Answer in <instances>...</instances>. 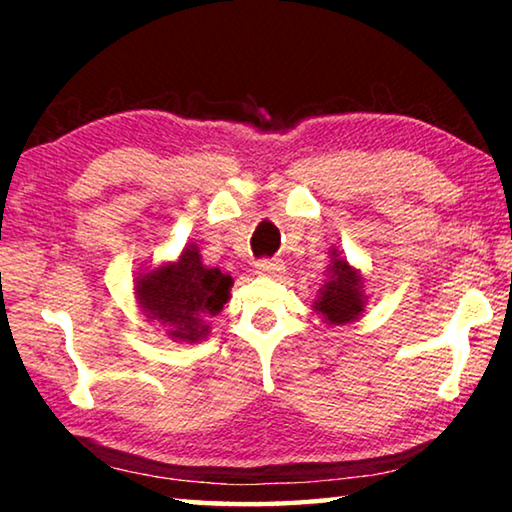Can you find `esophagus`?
<instances>
[{"instance_id":"34e87169","label":"esophagus","mask_w":512,"mask_h":512,"mask_svg":"<svg viewBox=\"0 0 512 512\" xmlns=\"http://www.w3.org/2000/svg\"><path fill=\"white\" fill-rule=\"evenodd\" d=\"M284 268L280 259H259L255 264V273L257 275H277Z\"/></svg>"}]
</instances>
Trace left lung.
<instances>
[{"instance_id": "8db88e82", "label": "left lung", "mask_w": 512, "mask_h": 512, "mask_svg": "<svg viewBox=\"0 0 512 512\" xmlns=\"http://www.w3.org/2000/svg\"><path fill=\"white\" fill-rule=\"evenodd\" d=\"M368 296L363 293V277L348 264V259L332 250V264L327 268V280L318 291L314 309L329 325L352 323L363 314Z\"/></svg>"}]
</instances>
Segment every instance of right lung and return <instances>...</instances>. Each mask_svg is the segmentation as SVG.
Instances as JSON below:
<instances>
[{
	"mask_svg": "<svg viewBox=\"0 0 512 512\" xmlns=\"http://www.w3.org/2000/svg\"><path fill=\"white\" fill-rule=\"evenodd\" d=\"M232 277L201 262L189 244L178 262L162 264L135 277V296L144 316L167 327L171 341L196 343L210 334V318L230 298Z\"/></svg>",
	"mask_w": 512,
	"mask_h": 512,
	"instance_id": "right-lung-1",
	"label": "right lung"
}]
</instances>
